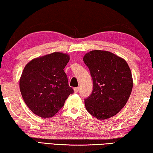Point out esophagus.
Returning a JSON list of instances; mask_svg holds the SVG:
<instances>
[{"label": "esophagus", "mask_w": 153, "mask_h": 153, "mask_svg": "<svg viewBox=\"0 0 153 153\" xmlns=\"http://www.w3.org/2000/svg\"><path fill=\"white\" fill-rule=\"evenodd\" d=\"M74 92L75 93H77L79 91V87H76V88H74Z\"/></svg>", "instance_id": "34e87169"}]
</instances>
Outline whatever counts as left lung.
<instances>
[{
  "label": "left lung",
  "mask_w": 153,
  "mask_h": 153,
  "mask_svg": "<svg viewBox=\"0 0 153 153\" xmlns=\"http://www.w3.org/2000/svg\"><path fill=\"white\" fill-rule=\"evenodd\" d=\"M83 59L93 80L92 92L84 99L86 110L98 120L112 117L123 109L131 94L128 65L123 58L101 50L88 53Z\"/></svg>",
  "instance_id": "left-lung-1"
}]
</instances>
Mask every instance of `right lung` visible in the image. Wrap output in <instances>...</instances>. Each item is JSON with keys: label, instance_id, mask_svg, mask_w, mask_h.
<instances>
[{"label": "right lung", "instance_id": "1", "mask_svg": "<svg viewBox=\"0 0 153 153\" xmlns=\"http://www.w3.org/2000/svg\"><path fill=\"white\" fill-rule=\"evenodd\" d=\"M69 61L67 54L55 52L27 63L19 86L25 102L40 117H53L74 90L69 87L63 69Z\"/></svg>", "mask_w": 153, "mask_h": 153}]
</instances>
